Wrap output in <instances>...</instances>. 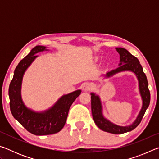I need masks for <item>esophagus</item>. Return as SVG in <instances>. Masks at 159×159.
<instances>
[{"mask_svg":"<svg viewBox=\"0 0 159 159\" xmlns=\"http://www.w3.org/2000/svg\"><path fill=\"white\" fill-rule=\"evenodd\" d=\"M91 85L89 83H85L83 85V89L84 91H88L90 90Z\"/></svg>","mask_w":159,"mask_h":159,"instance_id":"1","label":"esophagus"}]
</instances>
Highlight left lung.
Here are the masks:
<instances>
[{"mask_svg": "<svg viewBox=\"0 0 159 159\" xmlns=\"http://www.w3.org/2000/svg\"><path fill=\"white\" fill-rule=\"evenodd\" d=\"M117 52L120 55L119 66L116 69L107 72L104 76L110 77L117 73L125 71H130L135 74L139 82V93L142 99V107L133 124L128 126H119L112 123L106 119L102 114V108L100 99L95 93H91V110L94 121L99 128L103 131L113 134H123L134 130L143 118L147 109L150 103V92L148 87V81L141 64L138 59L134 57L123 48H116Z\"/></svg>", "mask_w": 159, "mask_h": 159, "instance_id": "obj_1", "label": "left lung"}]
</instances>
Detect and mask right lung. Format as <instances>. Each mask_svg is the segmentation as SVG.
<instances>
[{
  "label": "right lung",
  "mask_w": 159,
  "mask_h": 159,
  "mask_svg": "<svg viewBox=\"0 0 159 159\" xmlns=\"http://www.w3.org/2000/svg\"><path fill=\"white\" fill-rule=\"evenodd\" d=\"M46 50V47L38 45L34 48L16 67L13 79L9 86L10 111L19 123L36 135H46L60 132L65 125L69 110L81 90H78L63 95L51 108L43 112H36L26 107L21 98V85L26 69L38 56L36 54Z\"/></svg>",
  "instance_id": "right-lung-1"
}]
</instances>
